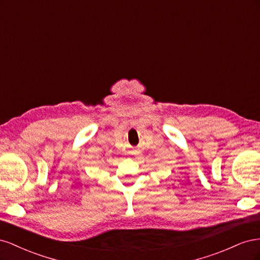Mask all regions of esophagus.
Masks as SVG:
<instances>
[{
	"mask_svg": "<svg viewBox=\"0 0 260 260\" xmlns=\"http://www.w3.org/2000/svg\"><path fill=\"white\" fill-rule=\"evenodd\" d=\"M133 155H136L137 157H139V156L141 155V152H140V151H138V149H136V151L133 152Z\"/></svg>",
	"mask_w": 260,
	"mask_h": 260,
	"instance_id": "1",
	"label": "esophagus"
}]
</instances>
